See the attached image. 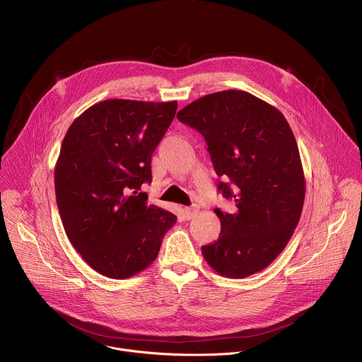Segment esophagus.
I'll use <instances>...</instances> for the list:
<instances>
[{
	"mask_svg": "<svg viewBox=\"0 0 362 362\" xmlns=\"http://www.w3.org/2000/svg\"><path fill=\"white\" fill-rule=\"evenodd\" d=\"M196 212H197L196 208H183V215H185V218H186L187 221L192 219V218L196 215Z\"/></svg>",
	"mask_w": 362,
	"mask_h": 362,
	"instance_id": "esophagus-1",
	"label": "esophagus"
}]
</instances>
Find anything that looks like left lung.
<instances>
[{
	"mask_svg": "<svg viewBox=\"0 0 362 362\" xmlns=\"http://www.w3.org/2000/svg\"><path fill=\"white\" fill-rule=\"evenodd\" d=\"M196 129L221 182L218 190L235 200V212L215 209L219 239L202 246L219 275L246 278L271 265L298 226L305 176L295 136L285 116L269 103L242 90L203 95L177 113Z\"/></svg>",
	"mask_w": 362,
	"mask_h": 362,
	"instance_id": "left-lung-1",
	"label": "left lung"
}]
</instances>
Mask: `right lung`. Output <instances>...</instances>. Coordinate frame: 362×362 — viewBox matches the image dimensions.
I'll return each mask as SVG.
<instances>
[{"instance_id": "obj_1", "label": "right lung", "mask_w": 362, "mask_h": 362, "mask_svg": "<svg viewBox=\"0 0 362 362\" xmlns=\"http://www.w3.org/2000/svg\"><path fill=\"white\" fill-rule=\"evenodd\" d=\"M177 101L112 98L69 127L54 169L66 235L98 274L130 278L156 259L177 218L148 204L151 154L168 132Z\"/></svg>"}]
</instances>
